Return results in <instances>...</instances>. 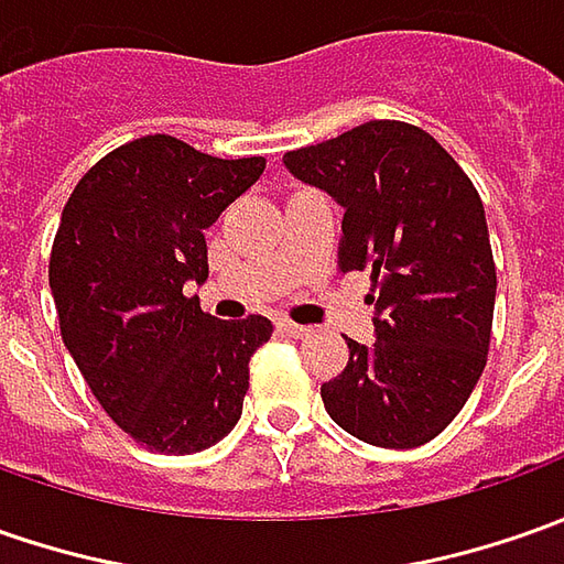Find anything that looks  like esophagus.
<instances>
[{
    "mask_svg": "<svg viewBox=\"0 0 564 564\" xmlns=\"http://www.w3.org/2000/svg\"><path fill=\"white\" fill-rule=\"evenodd\" d=\"M278 327H281L286 337H308V327H302V324H296V321L281 318L278 321Z\"/></svg>",
    "mask_w": 564,
    "mask_h": 564,
    "instance_id": "34e87169",
    "label": "esophagus"
}]
</instances>
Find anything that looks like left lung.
<instances>
[{
  "label": "left lung",
  "instance_id": "1",
  "mask_svg": "<svg viewBox=\"0 0 564 564\" xmlns=\"http://www.w3.org/2000/svg\"><path fill=\"white\" fill-rule=\"evenodd\" d=\"M283 165L343 205L340 271H371V346L321 383L327 415L383 449L434 440L487 365L496 264L475 184L437 140L405 121H368Z\"/></svg>",
  "mask_w": 564,
  "mask_h": 564
}]
</instances>
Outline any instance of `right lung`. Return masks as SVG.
<instances>
[{"label": "right lung", "instance_id": "right-lung-1", "mask_svg": "<svg viewBox=\"0 0 564 564\" xmlns=\"http://www.w3.org/2000/svg\"><path fill=\"white\" fill-rule=\"evenodd\" d=\"M264 159H215L140 137L74 186L50 256L62 340L108 417L140 446L189 456L243 415L249 359L271 321H218L186 296L208 278L205 227L262 177Z\"/></svg>", "mask_w": 564, "mask_h": 564}]
</instances>
